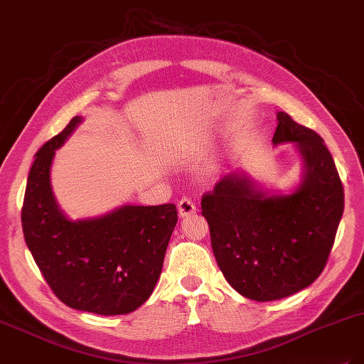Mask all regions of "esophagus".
Here are the masks:
<instances>
[{
  "instance_id": "1",
  "label": "esophagus",
  "mask_w": 364,
  "mask_h": 364,
  "mask_svg": "<svg viewBox=\"0 0 364 364\" xmlns=\"http://www.w3.org/2000/svg\"><path fill=\"white\" fill-rule=\"evenodd\" d=\"M178 211L181 217H188L196 213V205L188 197H182V199L178 202Z\"/></svg>"
}]
</instances>
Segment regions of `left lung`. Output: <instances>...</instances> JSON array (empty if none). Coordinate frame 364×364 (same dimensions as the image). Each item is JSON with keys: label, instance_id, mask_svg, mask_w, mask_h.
Here are the masks:
<instances>
[{"label": "left lung", "instance_id": "1", "mask_svg": "<svg viewBox=\"0 0 364 364\" xmlns=\"http://www.w3.org/2000/svg\"><path fill=\"white\" fill-rule=\"evenodd\" d=\"M274 146L294 142L304 173L291 194H270L245 173L226 174L202 197L214 257L226 281L258 302L311 285L326 266L345 206L331 153L314 130L278 112Z\"/></svg>", "mask_w": 364, "mask_h": 364}]
</instances>
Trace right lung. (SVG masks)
<instances>
[{
  "instance_id": "obj_1",
  "label": "right lung",
  "mask_w": 364,
  "mask_h": 364,
  "mask_svg": "<svg viewBox=\"0 0 364 364\" xmlns=\"http://www.w3.org/2000/svg\"><path fill=\"white\" fill-rule=\"evenodd\" d=\"M80 123L74 117L36 153L21 213L24 238L65 305L102 316L129 314L155 289L178 209L173 203L124 205L102 217L67 218L54 199L50 168L54 153Z\"/></svg>"
}]
</instances>
